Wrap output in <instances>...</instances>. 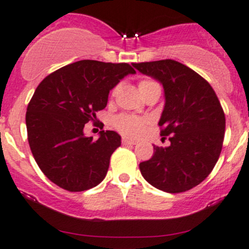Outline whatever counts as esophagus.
<instances>
[{"mask_svg":"<svg viewBox=\"0 0 249 249\" xmlns=\"http://www.w3.org/2000/svg\"><path fill=\"white\" fill-rule=\"evenodd\" d=\"M122 142H123V144H124V145H135V144H136V142H135V141L126 139V137H124V139L122 140Z\"/></svg>","mask_w":249,"mask_h":249,"instance_id":"1","label":"esophagus"}]
</instances>
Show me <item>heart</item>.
Here are the masks:
<instances>
[{
	"instance_id": "heart-1",
	"label": "heart",
	"mask_w": 249,
	"mask_h": 249,
	"mask_svg": "<svg viewBox=\"0 0 249 249\" xmlns=\"http://www.w3.org/2000/svg\"><path fill=\"white\" fill-rule=\"evenodd\" d=\"M153 84H157V83L149 79L141 80L139 84L140 91L142 89H144V88L149 87V85H153ZM114 91L115 89L113 90V92ZM113 124H114L115 129H117L118 131L122 132L124 136L135 139V137H139L140 135H142L143 132H144L145 127H147L148 125V120L145 119V118L135 117V115L120 114L114 118Z\"/></svg>"
}]
</instances>
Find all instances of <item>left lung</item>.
Segmentation results:
<instances>
[{"label": "left lung", "instance_id": "1", "mask_svg": "<svg viewBox=\"0 0 249 249\" xmlns=\"http://www.w3.org/2000/svg\"><path fill=\"white\" fill-rule=\"evenodd\" d=\"M162 84L165 106L159 120L169 147L154 145V154L140 164L143 178L157 189L182 193L196 187L219 159L225 115L207 80L175 60L132 64Z\"/></svg>", "mask_w": 249, "mask_h": 249}]
</instances>
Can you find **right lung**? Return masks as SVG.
<instances>
[{
    "label": "right lung",
    "mask_w": 249,
    "mask_h": 249,
    "mask_svg": "<svg viewBox=\"0 0 249 249\" xmlns=\"http://www.w3.org/2000/svg\"><path fill=\"white\" fill-rule=\"evenodd\" d=\"M135 73L129 64L80 60L39 83L27 106V140L37 165L53 183L84 192L104 180L122 137L102 130L95 141L83 129L107 106L110 90Z\"/></svg>",
    "instance_id": "obj_1"
}]
</instances>
